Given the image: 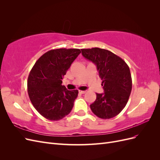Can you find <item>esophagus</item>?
Instances as JSON below:
<instances>
[{
    "mask_svg": "<svg viewBox=\"0 0 160 160\" xmlns=\"http://www.w3.org/2000/svg\"><path fill=\"white\" fill-rule=\"evenodd\" d=\"M79 92L80 93H81V94H84V93H86V91H82V90H79Z\"/></svg>",
    "mask_w": 160,
    "mask_h": 160,
    "instance_id": "obj_1",
    "label": "esophagus"
}]
</instances>
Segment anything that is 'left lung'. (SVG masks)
Here are the masks:
<instances>
[{"instance_id":"obj_1","label":"left lung","mask_w":160,"mask_h":160,"mask_svg":"<svg viewBox=\"0 0 160 160\" xmlns=\"http://www.w3.org/2000/svg\"><path fill=\"white\" fill-rule=\"evenodd\" d=\"M82 55L97 65L104 93H96L90 105L93 113L101 119L118 115L126 105L132 88L130 70L122 58L100 48L81 49Z\"/></svg>"}]
</instances>
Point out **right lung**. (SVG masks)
Instances as JSON below:
<instances>
[{
  "label": "right lung",
  "mask_w": 160,
  "mask_h": 160,
  "mask_svg": "<svg viewBox=\"0 0 160 160\" xmlns=\"http://www.w3.org/2000/svg\"><path fill=\"white\" fill-rule=\"evenodd\" d=\"M79 49H52L43 54L32 67L27 91L34 108L45 118L58 121L68 115L78 90H67L62 79L79 54Z\"/></svg>",
  "instance_id": "1"
}]
</instances>
